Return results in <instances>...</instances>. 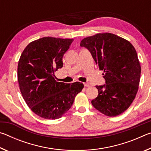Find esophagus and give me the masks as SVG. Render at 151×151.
<instances>
[{
    "label": "esophagus",
    "mask_w": 151,
    "mask_h": 151,
    "mask_svg": "<svg viewBox=\"0 0 151 151\" xmlns=\"http://www.w3.org/2000/svg\"><path fill=\"white\" fill-rule=\"evenodd\" d=\"M84 86H86V87H88V86H90V85L88 83H84Z\"/></svg>",
    "instance_id": "esophagus-1"
}]
</instances>
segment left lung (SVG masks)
<instances>
[{"mask_svg":"<svg viewBox=\"0 0 151 151\" xmlns=\"http://www.w3.org/2000/svg\"><path fill=\"white\" fill-rule=\"evenodd\" d=\"M81 47L90 51L99 69L104 70L105 84L96 86L93 106L109 116L126 111L136 96L140 77V63L131 42L112 33H99L85 38Z\"/></svg>","mask_w":151,"mask_h":151,"instance_id":"8db88e82","label":"left lung"}]
</instances>
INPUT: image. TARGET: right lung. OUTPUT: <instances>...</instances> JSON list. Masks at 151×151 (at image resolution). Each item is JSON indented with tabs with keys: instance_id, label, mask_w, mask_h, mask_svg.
I'll return each mask as SVG.
<instances>
[{
	"instance_id": "1",
	"label": "right lung",
	"mask_w": 151,
	"mask_h": 151,
	"mask_svg": "<svg viewBox=\"0 0 151 151\" xmlns=\"http://www.w3.org/2000/svg\"><path fill=\"white\" fill-rule=\"evenodd\" d=\"M73 41L43 37L29 43L20 56L18 64L20 92L29 108L42 118H60L84 87L79 82L68 84L55 80V71L63 67V55Z\"/></svg>"
}]
</instances>
